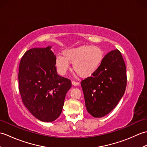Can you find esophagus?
I'll return each mask as SVG.
<instances>
[{
	"mask_svg": "<svg viewBox=\"0 0 147 147\" xmlns=\"http://www.w3.org/2000/svg\"><path fill=\"white\" fill-rule=\"evenodd\" d=\"M72 84H73V85H74V86H76V85H79V82H75V81H72Z\"/></svg>",
	"mask_w": 147,
	"mask_h": 147,
	"instance_id": "obj_1",
	"label": "esophagus"
}]
</instances>
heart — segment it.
<instances>
[{
  "mask_svg": "<svg viewBox=\"0 0 147 147\" xmlns=\"http://www.w3.org/2000/svg\"><path fill=\"white\" fill-rule=\"evenodd\" d=\"M55 58V65L59 74L65 75L73 64L76 73L83 78L92 76L98 70L104 60V54L100 47L82 45L67 49Z\"/></svg>",
  "mask_w": 147,
  "mask_h": 147,
  "instance_id": "obj_1",
  "label": "heart"
}]
</instances>
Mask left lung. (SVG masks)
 I'll return each instance as SVG.
<instances>
[{
    "label": "left lung",
    "instance_id": "left-lung-1",
    "mask_svg": "<svg viewBox=\"0 0 147 147\" xmlns=\"http://www.w3.org/2000/svg\"><path fill=\"white\" fill-rule=\"evenodd\" d=\"M125 62L118 49L106 54L100 66L91 76L81 82L86 110L94 117L109 114L125 92Z\"/></svg>",
    "mask_w": 147,
    "mask_h": 147
}]
</instances>
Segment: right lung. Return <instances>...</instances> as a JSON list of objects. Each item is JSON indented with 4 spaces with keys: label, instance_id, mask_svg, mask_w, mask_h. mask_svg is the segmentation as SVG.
I'll list each match as a JSON object with an SVG mask.
<instances>
[{
    "label": "right lung",
    "instance_id": "obj_1",
    "mask_svg": "<svg viewBox=\"0 0 147 147\" xmlns=\"http://www.w3.org/2000/svg\"><path fill=\"white\" fill-rule=\"evenodd\" d=\"M46 48L24 53L19 66V91L25 107L43 122L55 121L61 115L65 96L72 86L69 79L59 76L55 55Z\"/></svg>",
    "mask_w": 147,
    "mask_h": 147
}]
</instances>
